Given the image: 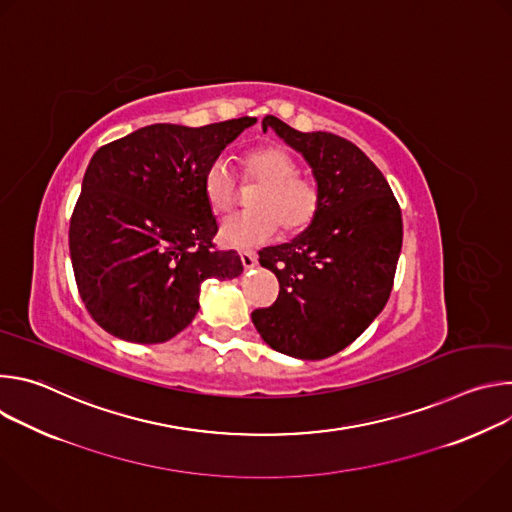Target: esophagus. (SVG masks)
<instances>
[{"instance_id": "obj_1", "label": "esophagus", "mask_w": 512, "mask_h": 512, "mask_svg": "<svg viewBox=\"0 0 512 512\" xmlns=\"http://www.w3.org/2000/svg\"><path fill=\"white\" fill-rule=\"evenodd\" d=\"M241 263H243L245 269H251V267L257 265V255L251 253V251H243L241 253Z\"/></svg>"}]
</instances>
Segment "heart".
Masks as SVG:
<instances>
[{
  "label": "heart",
  "instance_id": "1",
  "mask_svg": "<svg viewBox=\"0 0 512 512\" xmlns=\"http://www.w3.org/2000/svg\"><path fill=\"white\" fill-rule=\"evenodd\" d=\"M300 166L281 148L265 145L245 158V180L259 184L253 196V212L231 216L221 225L218 239L233 249H253L267 243L277 225L283 233L296 235L308 229L320 212L322 196L312 180L300 178ZM202 190L216 214H227L237 202V178L227 160L208 164Z\"/></svg>",
  "mask_w": 512,
  "mask_h": 512
}]
</instances>
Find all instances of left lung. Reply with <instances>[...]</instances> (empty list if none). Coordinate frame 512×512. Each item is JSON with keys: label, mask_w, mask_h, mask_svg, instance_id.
Returning a JSON list of instances; mask_svg holds the SVG:
<instances>
[{"label": "left lung", "mask_w": 512, "mask_h": 512, "mask_svg": "<svg viewBox=\"0 0 512 512\" xmlns=\"http://www.w3.org/2000/svg\"><path fill=\"white\" fill-rule=\"evenodd\" d=\"M267 127L310 164L322 204L294 241L259 251L279 296L251 318L273 350L320 360L354 342L383 312L403 243L401 208L381 170L348 139L302 133L273 115L263 119Z\"/></svg>", "instance_id": "1"}]
</instances>
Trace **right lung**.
Returning a JSON list of instances; mask_svg holds the SVG:
<instances>
[{
  "label": "right lung",
  "instance_id": "1",
  "mask_svg": "<svg viewBox=\"0 0 512 512\" xmlns=\"http://www.w3.org/2000/svg\"><path fill=\"white\" fill-rule=\"evenodd\" d=\"M255 121L156 123L95 152L68 245L79 294L103 330L135 344L166 342L194 320L204 279L243 273L237 251L212 245L218 227L202 178Z\"/></svg>",
  "mask_w": 512,
  "mask_h": 512
}]
</instances>
